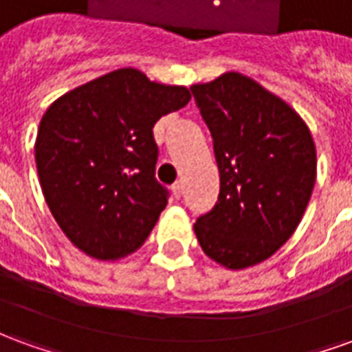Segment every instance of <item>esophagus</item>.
Returning <instances> with one entry per match:
<instances>
[{
  "label": "esophagus",
  "instance_id": "1",
  "mask_svg": "<svg viewBox=\"0 0 352 352\" xmlns=\"http://www.w3.org/2000/svg\"><path fill=\"white\" fill-rule=\"evenodd\" d=\"M171 194H173V198L179 199L181 198V194H183V184L181 183H175L171 186Z\"/></svg>",
  "mask_w": 352,
  "mask_h": 352
}]
</instances>
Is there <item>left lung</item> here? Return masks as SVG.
<instances>
[{"label":"left lung","mask_w":352,"mask_h":352,"mask_svg":"<svg viewBox=\"0 0 352 352\" xmlns=\"http://www.w3.org/2000/svg\"><path fill=\"white\" fill-rule=\"evenodd\" d=\"M211 130L221 194L194 224L201 251L237 272L267 260L294 234L317 179L302 116L243 73L190 87Z\"/></svg>","instance_id":"8db88e82"}]
</instances>
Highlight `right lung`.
<instances>
[{
  "label": "right lung",
  "mask_w": 352,
  "mask_h": 352,
  "mask_svg": "<svg viewBox=\"0 0 352 352\" xmlns=\"http://www.w3.org/2000/svg\"><path fill=\"white\" fill-rule=\"evenodd\" d=\"M190 98L186 87L120 67L65 92L45 111L35 139L43 196L85 254L115 262L145 243L168 204L154 179L153 128Z\"/></svg>",
  "instance_id": "1"
}]
</instances>
